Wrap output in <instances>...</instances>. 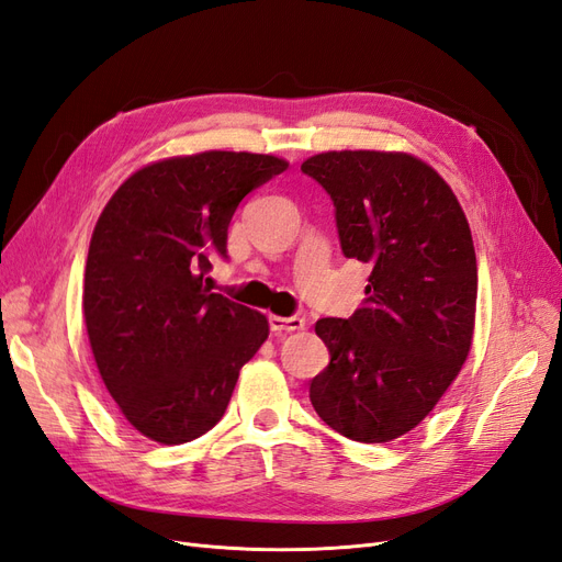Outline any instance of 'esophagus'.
Segmentation results:
<instances>
[{
	"mask_svg": "<svg viewBox=\"0 0 562 562\" xmlns=\"http://www.w3.org/2000/svg\"><path fill=\"white\" fill-rule=\"evenodd\" d=\"M304 327V318L300 316H269V330L272 333H293V330H302Z\"/></svg>",
	"mask_w": 562,
	"mask_h": 562,
	"instance_id": "34e87169",
	"label": "esophagus"
}]
</instances>
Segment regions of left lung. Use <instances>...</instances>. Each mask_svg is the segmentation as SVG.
<instances>
[{"instance_id": "8db88e82", "label": "left lung", "mask_w": 562, "mask_h": 562, "mask_svg": "<svg viewBox=\"0 0 562 562\" xmlns=\"http://www.w3.org/2000/svg\"><path fill=\"white\" fill-rule=\"evenodd\" d=\"M335 204L341 254L372 267L364 306L321 318L330 364L308 397L339 435L383 443L414 430L465 362L476 256L439 173L406 153L330 150L302 162Z\"/></svg>"}]
</instances>
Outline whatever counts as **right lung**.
I'll use <instances>...</instances> for the list:
<instances>
[{"label": "right lung", "mask_w": 562, "mask_h": 562, "mask_svg": "<svg viewBox=\"0 0 562 562\" xmlns=\"http://www.w3.org/2000/svg\"><path fill=\"white\" fill-rule=\"evenodd\" d=\"M288 162L209 150L139 169L94 225L83 314L97 370L123 416L158 443L223 418L244 362L269 335L254 308L211 293L239 202Z\"/></svg>", "instance_id": "add662e5"}]
</instances>
